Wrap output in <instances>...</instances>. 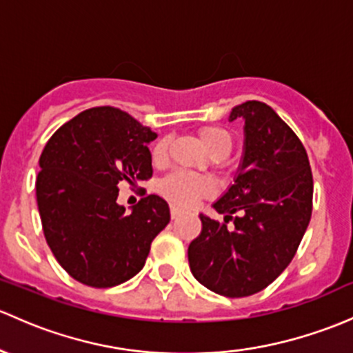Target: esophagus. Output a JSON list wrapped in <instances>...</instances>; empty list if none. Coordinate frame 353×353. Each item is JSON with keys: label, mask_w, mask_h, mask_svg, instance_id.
<instances>
[{"label": "esophagus", "mask_w": 353, "mask_h": 353, "mask_svg": "<svg viewBox=\"0 0 353 353\" xmlns=\"http://www.w3.org/2000/svg\"><path fill=\"white\" fill-rule=\"evenodd\" d=\"M181 214H183V211H181L179 208H176V206L170 208V218H172V220H177V218H179Z\"/></svg>", "instance_id": "1"}]
</instances>
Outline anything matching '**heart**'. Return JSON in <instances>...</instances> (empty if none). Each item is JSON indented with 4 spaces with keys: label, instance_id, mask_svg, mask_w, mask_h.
<instances>
[{
    "label": "heart",
    "instance_id": "1",
    "mask_svg": "<svg viewBox=\"0 0 353 353\" xmlns=\"http://www.w3.org/2000/svg\"><path fill=\"white\" fill-rule=\"evenodd\" d=\"M199 140L214 159H223L232 152V135L220 127H203L198 132ZM169 140L162 139L152 148V162L161 165L165 161ZM159 192L172 205L188 208L194 205L199 198H206L213 192V184L203 176L188 172H172L159 183Z\"/></svg>",
    "mask_w": 353,
    "mask_h": 353
}]
</instances>
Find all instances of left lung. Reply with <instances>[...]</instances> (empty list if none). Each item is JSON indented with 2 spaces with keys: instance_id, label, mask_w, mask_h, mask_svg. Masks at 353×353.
Masks as SVG:
<instances>
[{
  "instance_id": "1",
  "label": "left lung",
  "mask_w": 353,
  "mask_h": 353,
  "mask_svg": "<svg viewBox=\"0 0 353 353\" xmlns=\"http://www.w3.org/2000/svg\"><path fill=\"white\" fill-rule=\"evenodd\" d=\"M236 118L245 120L243 161L235 184L213 205L225 221L199 214L201 233L188 248L192 276L226 298L274 283L291 264L313 211V174L298 135L262 101L235 106L230 121Z\"/></svg>"
}]
</instances>
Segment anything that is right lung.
Returning <instances> with one entry per match:
<instances>
[{
    "label": "right lung",
    "mask_w": 353,
    "mask_h": 353,
    "mask_svg": "<svg viewBox=\"0 0 353 353\" xmlns=\"http://www.w3.org/2000/svg\"><path fill=\"white\" fill-rule=\"evenodd\" d=\"M150 128L113 106L62 125L40 155L37 205L43 235L62 269L91 288H113L145 265L152 240L170 220L169 206L145 194L132 213L117 203L121 181L152 177Z\"/></svg>",
    "instance_id": "obj_1"
}]
</instances>
